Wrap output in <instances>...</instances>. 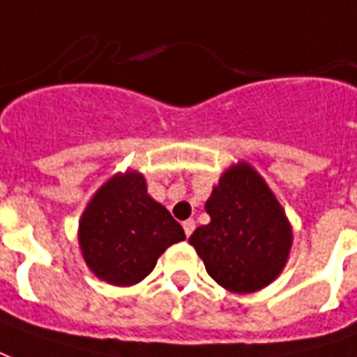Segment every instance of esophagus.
<instances>
[{
  "label": "esophagus",
  "mask_w": 357,
  "mask_h": 357,
  "mask_svg": "<svg viewBox=\"0 0 357 357\" xmlns=\"http://www.w3.org/2000/svg\"><path fill=\"white\" fill-rule=\"evenodd\" d=\"M183 229H184V235H186V237H190V235L194 233V229H196V223H194V220L183 221Z\"/></svg>",
  "instance_id": "obj_1"
}]
</instances>
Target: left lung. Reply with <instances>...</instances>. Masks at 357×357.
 Here are the masks:
<instances>
[{
  "label": "left lung",
  "instance_id": "1",
  "mask_svg": "<svg viewBox=\"0 0 357 357\" xmlns=\"http://www.w3.org/2000/svg\"><path fill=\"white\" fill-rule=\"evenodd\" d=\"M210 223L190 237L206 270L220 286L250 294L282 272L291 247L286 213L250 165L225 171L206 202Z\"/></svg>",
  "mask_w": 357,
  "mask_h": 357
}]
</instances>
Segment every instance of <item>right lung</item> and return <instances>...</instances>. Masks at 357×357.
I'll return each instance as SVG.
<instances>
[{
  "mask_svg": "<svg viewBox=\"0 0 357 357\" xmlns=\"http://www.w3.org/2000/svg\"><path fill=\"white\" fill-rule=\"evenodd\" d=\"M184 239L181 223L147 194L139 173L114 174L83 211L79 245L95 276L134 286L155 268L167 247Z\"/></svg>",
  "mask_w": 357,
  "mask_h": 357,
  "instance_id": "right-lung-1",
  "label": "right lung"
}]
</instances>
